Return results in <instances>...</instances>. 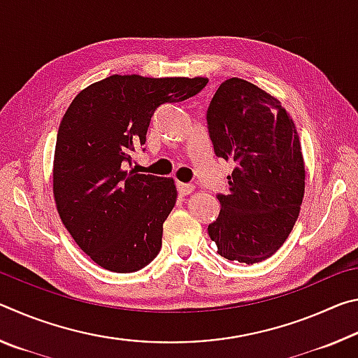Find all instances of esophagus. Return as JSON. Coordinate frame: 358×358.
I'll list each match as a JSON object with an SVG mask.
<instances>
[{"label": "esophagus", "mask_w": 358, "mask_h": 358, "mask_svg": "<svg viewBox=\"0 0 358 358\" xmlns=\"http://www.w3.org/2000/svg\"><path fill=\"white\" fill-rule=\"evenodd\" d=\"M177 189L180 192V196H189V194L194 191V186L186 185V183H177Z\"/></svg>", "instance_id": "1"}]
</instances>
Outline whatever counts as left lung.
Here are the masks:
<instances>
[{"label": "left lung", "instance_id": "1", "mask_svg": "<svg viewBox=\"0 0 358 358\" xmlns=\"http://www.w3.org/2000/svg\"><path fill=\"white\" fill-rule=\"evenodd\" d=\"M215 153L234 162L229 194L208 226L220 256L257 264L292 232L305 196V161L294 120L280 99L243 78L222 82L207 112Z\"/></svg>", "mask_w": 358, "mask_h": 358}]
</instances>
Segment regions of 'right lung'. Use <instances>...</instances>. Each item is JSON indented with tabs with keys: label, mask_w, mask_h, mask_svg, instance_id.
I'll use <instances>...</instances> for the list:
<instances>
[{
	"label": "right lung",
	"mask_w": 358,
	"mask_h": 358,
	"mask_svg": "<svg viewBox=\"0 0 358 358\" xmlns=\"http://www.w3.org/2000/svg\"><path fill=\"white\" fill-rule=\"evenodd\" d=\"M205 77L110 76L66 110L53 157V199L77 246L102 268L132 273L161 251L175 202L173 178L124 171L147 141L156 108L201 93Z\"/></svg>",
	"instance_id": "right-lung-1"
}]
</instances>
